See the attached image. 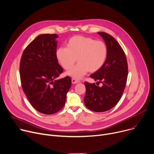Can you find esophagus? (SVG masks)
<instances>
[{"label":"esophagus","instance_id":"esophagus-1","mask_svg":"<svg viewBox=\"0 0 154 154\" xmlns=\"http://www.w3.org/2000/svg\"><path fill=\"white\" fill-rule=\"evenodd\" d=\"M71 82H72V83H73V84H76V83H78L79 82V81L78 80V79H76L73 78V79H71Z\"/></svg>","mask_w":154,"mask_h":154}]
</instances>
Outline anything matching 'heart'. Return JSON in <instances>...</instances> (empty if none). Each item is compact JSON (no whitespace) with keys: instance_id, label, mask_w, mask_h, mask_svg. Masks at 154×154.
<instances>
[{"instance_id":"heart-1","label":"heart","mask_w":154,"mask_h":154,"mask_svg":"<svg viewBox=\"0 0 154 154\" xmlns=\"http://www.w3.org/2000/svg\"><path fill=\"white\" fill-rule=\"evenodd\" d=\"M56 57L62 67L66 70L73 66L77 58L78 64L66 74L80 79L89 71L94 73L103 67L107 57V47L103 41L76 35L69 39L67 47L58 48Z\"/></svg>"}]
</instances>
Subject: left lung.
Masks as SVG:
<instances>
[{"label":"left lung","mask_w":154,"mask_h":154,"mask_svg":"<svg viewBox=\"0 0 154 154\" xmlns=\"http://www.w3.org/2000/svg\"><path fill=\"white\" fill-rule=\"evenodd\" d=\"M97 33L106 43L107 57L103 67L90 77L103 85L99 87L86 81L84 101L89 109L101 112L110 110L119 101L127 82L128 66L125 53L117 40L107 33Z\"/></svg>","instance_id":"1"}]
</instances>
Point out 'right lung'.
<instances>
[{
  "label": "right lung",
  "mask_w": 154,
  "mask_h": 154,
  "mask_svg": "<svg viewBox=\"0 0 154 154\" xmlns=\"http://www.w3.org/2000/svg\"><path fill=\"white\" fill-rule=\"evenodd\" d=\"M57 34H42L24 50L20 63L22 88L35 109L53 114L64 106L71 85L69 76L57 79L63 71L56 57Z\"/></svg>",
  "instance_id": "1"
}]
</instances>
